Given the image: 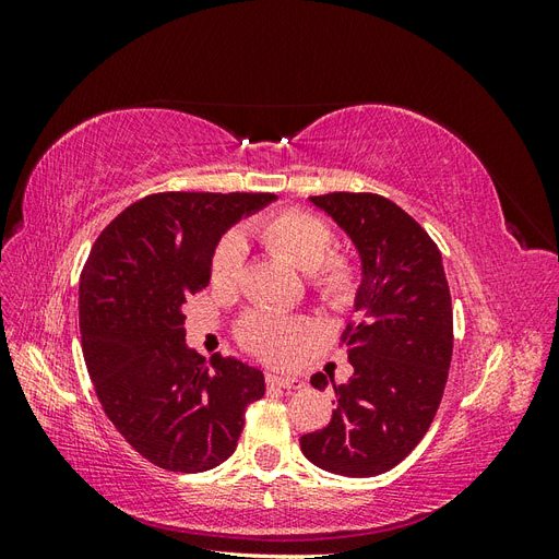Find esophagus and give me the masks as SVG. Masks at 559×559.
Returning <instances> with one entry per match:
<instances>
[{
  "label": "esophagus",
  "instance_id": "esophagus-1",
  "mask_svg": "<svg viewBox=\"0 0 559 559\" xmlns=\"http://www.w3.org/2000/svg\"><path fill=\"white\" fill-rule=\"evenodd\" d=\"M267 384L273 386H284V389H300L306 386V382H302L298 376H275V373H267Z\"/></svg>",
  "mask_w": 559,
  "mask_h": 559
}]
</instances>
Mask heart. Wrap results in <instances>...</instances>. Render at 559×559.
<instances>
[{"instance_id":"obj_1","label":"heart","mask_w":559,"mask_h":559,"mask_svg":"<svg viewBox=\"0 0 559 559\" xmlns=\"http://www.w3.org/2000/svg\"><path fill=\"white\" fill-rule=\"evenodd\" d=\"M247 238L259 240L267 251L277 253L308 275L310 289L331 310H347L361 286V270L345 253L333 251L331 226L314 214L282 210L257 218L245 228ZM245 267V240L230 233L218 242L212 257V282L233 289ZM312 321L308 317L253 310L242 317L238 335L251 352L265 359L282 361L308 341Z\"/></svg>"}]
</instances>
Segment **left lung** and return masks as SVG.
Returning a JSON list of instances; mask_svg holds the SVG:
<instances>
[{
	"label": "left lung",
	"instance_id": "8db88e82",
	"mask_svg": "<svg viewBox=\"0 0 559 559\" xmlns=\"http://www.w3.org/2000/svg\"><path fill=\"white\" fill-rule=\"evenodd\" d=\"M310 202L357 247L361 286L357 319L341 337L354 373L333 384V417L324 429L300 436V450L337 476H380L425 438L443 399L452 359L443 259L427 230L382 195L326 193ZM310 382L329 384L324 373Z\"/></svg>",
	"mask_w": 559,
	"mask_h": 559
}]
</instances>
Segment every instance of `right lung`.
<instances>
[{
  "label": "right lung",
  "instance_id": "1",
  "mask_svg": "<svg viewBox=\"0 0 559 559\" xmlns=\"http://www.w3.org/2000/svg\"><path fill=\"white\" fill-rule=\"evenodd\" d=\"M273 193H156L99 233L79 284L81 347L111 425L144 460L200 473L238 448L259 368L186 345L183 302L205 289L222 235Z\"/></svg>",
  "mask_w": 559,
  "mask_h": 559
}]
</instances>
